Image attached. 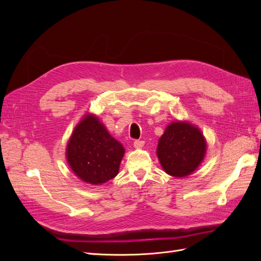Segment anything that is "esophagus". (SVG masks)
I'll return each instance as SVG.
<instances>
[{"mask_svg": "<svg viewBox=\"0 0 261 261\" xmlns=\"http://www.w3.org/2000/svg\"><path fill=\"white\" fill-rule=\"evenodd\" d=\"M144 145H145V141H143V140H135V141H134V147H135L136 149L143 148Z\"/></svg>", "mask_w": 261, "mask_h": 261, "instance_id": "esophagus-1", "label": "esophagus"}]
</instances>
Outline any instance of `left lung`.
I'll use <instances>...</instances> for the list:
<instances>
[{"instance_id":"8db88e82","label":"left lung","mask_w":261,"mask_h":261,"mask_svg":"<svg viewBox=\"0 0 261 261\" xmlns=\"http://www.w3.org/2000/svg\"><path fill=\"white\" fill-rule=\"evenodd\" d=\"M206 151L207 143L201 130L188 122L176 121L169 124L160 137L156 155L165 173L185 177L199 167Z\"/></svg>"}]
</instances>
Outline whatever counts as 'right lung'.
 I'll return each mask as SVG.
<instances>
[{
	"instance_id": "add662e5",
	"label": "right lung",
	"mask_w": 261,
	"mask_h": 261,
	"mask_svg": "<svg viewBox=\"0 0 261 261\" xmlns=\"http://www.w3.org/2000/svg\"><path fill=\"white\" fill-rule=\"evenodd\" d=\"M125 153L121 143L110 135L93 114H86L70 136L66 160L75 175L92 185L114 178Z\"/></svg>"
}]
</instances>
